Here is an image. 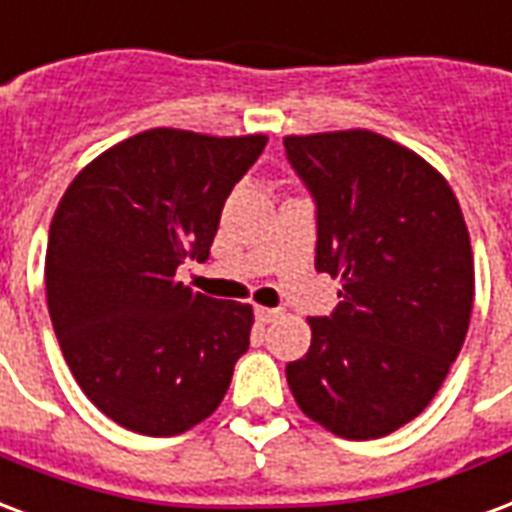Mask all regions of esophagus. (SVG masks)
Instances as JSON below:
<instances>
[{
  "instance_id": "1",
  "label": "esophagus",
  "mask_w": 512,
  "mask_h": 512,
  "mask_svg": "<svg viewBox=\"0 0 512 512\" xmlns=\"http://www.w3.org/2000/svg\"><path fill=\"white\" fill-rule=\"evenodd\" d=\"M255 317L260 325H268L274 323L276 317H279V309H268V306H257L255 309Z\"/></svg>"
}]
</instances>
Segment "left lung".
<instances>
[{
    "mask_svg": "<svg viewBox=\"0 0 512 512\" xmlns=\"http://www.w3.org/2000/svg\"><path fill=\"white\" fill-rule=\"evenodd\" d=\"M317 214L314 268L342 279L312 347L287 363L298 407L344 439H377L429 407L475 298L464 214L418 154L369 130L285 138Z\"/></svg>",
    "mask_w": 512,
    "mask_h": 512,
    "instance_id": "obj_1",
    "label": "left lung"
}]
</instances>
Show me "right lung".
Wrapping results in <instances>:
<instances>
[{"mask_svg": "<svg viewBox=\"0 0 512 512\" xmlns=\"http://www.w3.org/2000/svg\"><path fill=\"white\" fill-rule=\"evenodd\" d=\"M266 135L146 130L75 176L56 208L45 290L64 361L119 426L173 437L225 399L249 350L252 306L176 279L206 263L227 195Z\"/></svg>", "mask_w": 512, "mask_h": 512, "instance_id": "1", "label": "right lung"}]
</instances>
